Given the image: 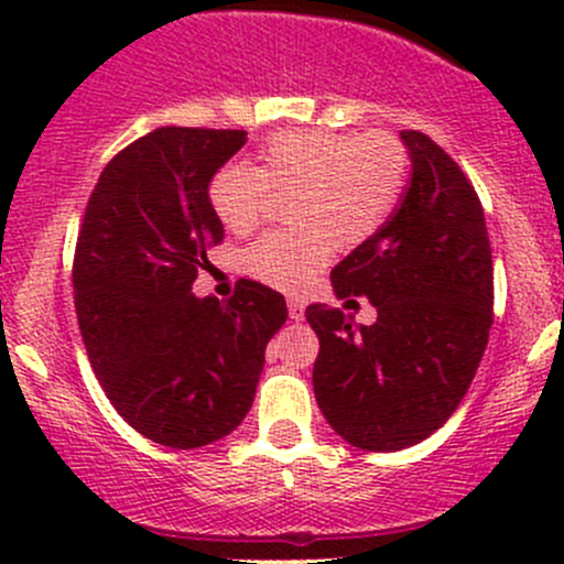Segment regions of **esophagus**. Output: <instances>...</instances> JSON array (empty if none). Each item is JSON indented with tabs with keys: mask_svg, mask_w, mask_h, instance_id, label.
<instances>
[{
	"mask_svg": "<svg viewBox=\"0 0 564 564\" xmlns=\"http://www.w3.org/2000/svg\"><path fill=\"white\" fill-rule=\"evenodd\" d=\"M289 318H292V322H303L305 318V303L303 300H289Z\"/></svg>",
	"mask_w": 564,
	"mask_h": 564,
	"instance_id": "obj_1",
	"label": "esophagus"
}]
</instances>
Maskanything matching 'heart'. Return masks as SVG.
<instances>
[{"label": "heart", "instance_id": "b5f03b06", "mask_svg": "<svg viewBox=\"0 0 564 564\" xmlns=\"http://www.w3.org/2000/svg\"><path fill=\"white\" fill-rule=\"evenodd\" d=\"M406 180V152L388 133L292 130L275 133L259 152V166L231 161L209 182V204L231 235H246L261 218L267 187L283 191L292 226L261 235L242 253L250 278L297 292L327 264L335 246L351 250L379 235Z\"/></svg>", "mask_w": 564, "mask_h": 564}]
</instances>
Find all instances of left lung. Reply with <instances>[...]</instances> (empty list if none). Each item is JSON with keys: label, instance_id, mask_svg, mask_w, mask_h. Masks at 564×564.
<instances>
[{"label": "left lung", "instance_id": "obj_1", "mask_svg": "<svg viewBox=\"0 0 564 564\" xmlns=\"http://www.w3.org/2000/svg\"><path fill=\"white\" fill-rule=\"evenodd\" d=\"M412 174L401 207L333 267L338 300L368 297L377 322L311 305L314 392L338 436L360 451L417 445L469 390L491 329L494 267L480 198L458 163L401 130ZM351 303V300H349Z\"/></svg>", "mask_w": 564, "mask_h": 564}]
</instances>
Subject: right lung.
Listing matches in <instances>:
<instances>
[{
	"instance_id": "add662e5",
	"label": "right lung",
	"mask_w": 564,
	"mask_h": 564,
	"mask_svg": "<svg viewBox=\"0 0 564 564\" xmlns=\"http://www.w3.org/2000/svg\"><path fill=\"white\" fill-rule=\"evenodd\" d=\"M246 130L166 124L104 169L78 231L76 316L98 382L124 423L174 451L224 440L246 420L283 294L240 281L229 303L191 292L224 240L209 182Z\"/></svg>"
}]
</instances>
